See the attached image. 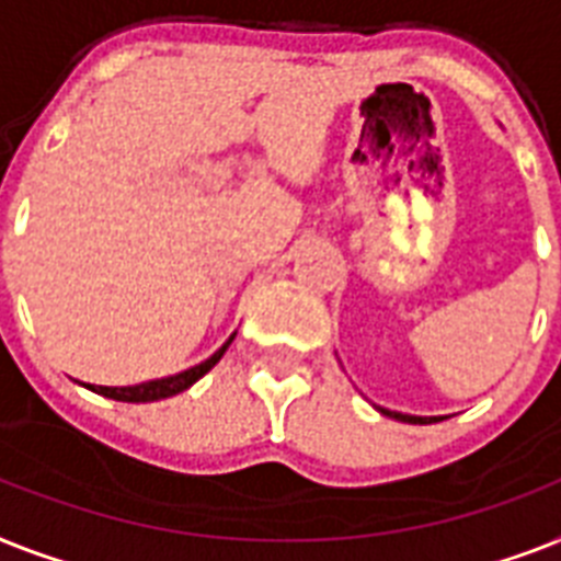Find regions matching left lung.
Instances as JSON below:
<instances>
[{"label": "left lung", "instance_id": "8db88e82", "mask_svg": "<svg viewBox=\"0 0 561 561\" xmlns=\"http://www.w3.org/2000/svg\"><path fill=\"white\" fill-rule=\"evenodd\" d=\"M386 417H394V421H403V423H435L440 417H417V414H403V412H389V409H380Z\"/></svg>", "mask_w": 561, "mask_h": 561}]
</instances>
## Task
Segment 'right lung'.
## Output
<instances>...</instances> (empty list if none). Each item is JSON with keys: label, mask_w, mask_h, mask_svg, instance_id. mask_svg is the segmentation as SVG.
<instances>
[{"label": "right lung", "mask_w": 561, "mask_h": 561, "mask_svg": "<svg viewBox=\"0 0 561 561\" xmlns=\"http://www.w3.org/2000/svg\"><path fill=\"white\" fill-rule=\"evenodd\" d=\"M233 336L230 334V340H227L221 348H218L216 354L209 359H204V363H198V366L186 368V371H181V375H172V377H161V380H147V383H138V386H89L91 391H98V394H103V398H112V400H123V403H152V400H163V398H172V394H178V391L190 389V386L195 383V380H202L204 375H207L209 368L216 366L218 359H221V354L230 348V343H233Z\"/></svg>", "instance_id": "obj_1"}]
</instances>
